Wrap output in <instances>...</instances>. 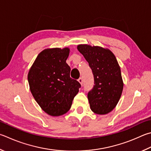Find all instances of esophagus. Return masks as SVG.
<instances>
[{"mask_svg": "<svg viewBox=\"0 0 151 151\" xmlns=\"http://www.w3.org/2000/svg\"><path fill=\"white\" fill-rule=\"evenodd\" d=\"M78 83H80L81 85H83V78H78Z\"/></svg>", "mask_w": 151, "mask_h": 151, "instance_id": "esophagus-1", "label": "esophagus"}]
</instances>
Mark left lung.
Instances as JSON below:
<instances>
[{"mask_svg":"<svg viewBox=\"0 0 151 151\" xmlns=\"http://www.w3.org/2000/svg\"><path fill=\"white\" fill-rule=\"evenodd\" d=\"M77 49L88 63L94 85L88 94L90 108L95 114L105 115L115 108L121 97L123 82L114 54L100 46L81 44Z\"/></svg>","mask_w":151,"mask_h":151,"instance_id":"8db88e82","label":"left lung"}]
</instances>
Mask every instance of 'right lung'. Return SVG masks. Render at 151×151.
Masks as SVG:
<instances>
[{
	"mask_svg": "<svg viewBox=\"0 0 151 151\" xmlns=\"http://www.w3.org/2000/svg\"><path fill=\"white\" fill-rule=\"evenodd\" d=\"M68 47L45 49L40 52L28 75L35 100L49 116H62L69 110L81 84L70 77L66 63Z\"/></svg>",
	"mask_w": 151,
	"mask_h": 151,
	"instance_id": "1",
	"label": "right lung"
}]
</instances>
